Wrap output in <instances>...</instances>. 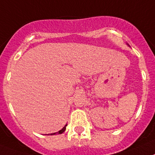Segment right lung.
<instances>
[{
  "mask_svg": "<svg viewBox=\"0 0 155 155\" xmlns=\"http://www.w3.org/2000/svg\"><path fill=\"white\" fill-rule=\"evenodd\" d=\"M66 126H67V124H66L65 125V126H64V127L62 129V130H60L59 131H58V132H56V133H53V134H51V135H55V134H62V133H63L64 131H66Z\"/></svg>",
  "mask_w": 155,
  "mask_h": 155,
  "instance_id": "1",
  "label": "right lung"
}]
</instances>
